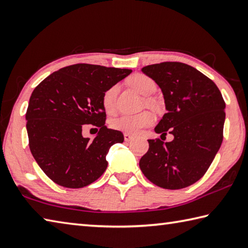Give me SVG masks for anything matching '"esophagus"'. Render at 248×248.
Listing matches in <instances>:
<instances>
[{
	"mask_svg": "<svg viewBox=\"0 0 248 248\" xmlns=\"http://www.w3.org/2000/svg\"><path fill=\"white\" fill-rule=\"evenodd\" d=\"M133 138H134V137L131 135V134H127V133L124 134V140H125V141H131V140H133Z\"/></svg>",
	"mask_w": 248,
	"mask_h": 248,
	"instance_id": "34e87169",
	"label": "esophagus"
}]
</instances>
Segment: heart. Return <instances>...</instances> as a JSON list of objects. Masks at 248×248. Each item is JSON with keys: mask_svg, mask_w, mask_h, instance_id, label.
I'll return each mask as SVG.
<instances>
[{"mask_svg": "<svg viewBox=\"0 0 248 248\" xmlns=\"http://www.w3.org/2000/svg\"><path fill=\"white\" fill-rule=\"evenodd\" d=\"M129 84L134 89L142 95H149L155 89V82L150 77L144 74H135L129 78ZM117 93V86H112L103 94L102 103L103 108L108 114L114 112L115 110V98ZM155 122V116L151 112L145 111L138 114H123L117 116L111 122L112 128L116 131L127 133V134H138L141 129L153 125Z\"/></svg>", "mask_w": 248, "mask_h": 248, "instance_id": "1", "label": "heart"}]
</instances>
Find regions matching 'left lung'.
Wrapping results in <instances>:
<instances>
[{"mask_svg": "<svg viewBox=\"0 0 248 248\" xmlns=\"http://www.w3.org/2000/svg\"><path fill=\"white\" fill-rule=\"evenodd\" d=\"M141 71L157 82L166 103L167 113L155 132L174 138L169 142L149 140L140 170L159 187H187L202 179L222 144V94L214 81L187 64L163 62Z\"/></svg>", "mask_w": 248, "mask_h": 248, "instance_id": "8db88e82", "label": "left lung"}]
</instances>
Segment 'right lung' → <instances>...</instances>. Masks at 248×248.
<instances>
[{
  "label": "right lung",
  "mask_w": 248,
  "mask_h": 248,
  "mask_svg": "<svg viewBox=\"0 0 248 248\" xmlns=\"http://www.w3.org/2000/svg\"><path fill=\"white\" fill-rule=\"evenodd\" d=\"M132 69L75 64L43 79L29 99L26 120L29 148L54 183L81 188L98 180L108 167L107 154L123 142L120 131L108 128L102 98ZM100 129L93 141L82 136V125Z\"/></svg>",
  "instance_id": "add662e5"
}]
</instances>
